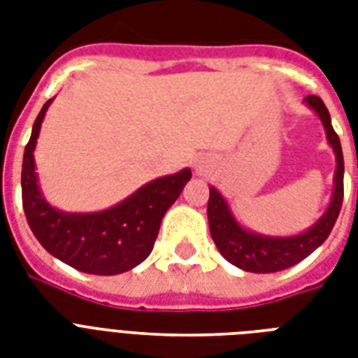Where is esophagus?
<instances>
[{
    "label": "esophagus",
    "instance_id": "34e87169",
    "mask_svg": "<svg viewBox=\"0 0 358 358\" xmlns=\"http://www.w3.org/2000/svg\"><path fill=\"white\" fill-rule=\"evenodd\" d=\"M201 169H202V167H201Z\"/></svg>",
    "mask_w": 358,
    "mask_h": 358
}]
</instances>
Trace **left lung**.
<instances>
[{"label":"left lung","mask_w":358,"mask_h":358,"mask_svg":"<svg viewBox=\"0 0 358 358\" xmlns=\"http://www.w3.org/2000/svg\"><path fill=\"white\" fill-rule=\"evenodd\" d=\"M305 102L322 119L329 145L333 146L334 156H336L333 199L317 223L312 224L303 234L286 236V238L255 234V232L243 229L236 221L223 195L215 187H210V201H208L210 234H212L219 252L230 264H234L243 271L275 273L299 264L329 238L336 219H338L342 199H344V154H342L340 137L334 131L333 124H331V115H329L322 98L310 94L305 98Z\"/></svg>","instance_id":"obj_1"}]
</instances>
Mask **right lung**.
I'll return each mask as SVG.
<instances>
[{
  "label": "right lung",
  "mask_w": 358,
  "mask_h": 358,
  "mask_svg": "<svg viewBox=\"0 0 358 358\" xmlns=\"http://www.w3.org/2000/svg\"><path fill=\"white\" fill-rule=\"evenodd\" d=\"M42 106L25 145L22 163V204L35 238L52 256L78 271L119 275L146 260L154 249L159 224L189 182L191 171L156 178L117 206L94 213H66L50 206L38 189L35 145L48 111Z\"/></svg>",
  "instance_id": "1"
}]
</instances>
